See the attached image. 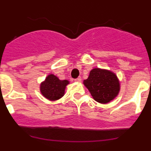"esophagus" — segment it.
Returning a JSON list of instances; mask_svg holds the SVG:
<instances>
[{
  "instance_id": "obj_1",
  "label": "esophagus",
  "mask_w": 151,
  "mask_h": 151,
  "mask_svg": "<svg viewBox=\"0 0 151 151\" xmlns=\"http://www.w3.org/2000/svg\"><path fill=\"white\" fill-rule=\"evenodd\" d=\"M81 81H82V78H81V77H78V78H77L75 79V82H81Z\"/></svg>"
}]
</instances>
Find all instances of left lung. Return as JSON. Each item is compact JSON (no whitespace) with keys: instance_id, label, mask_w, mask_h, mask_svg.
Instances as JSON below:
<instances>
[{"instance_id":"1","label":"left lung","mask_w":151,"mask_h":151,"mask_svg":"<svg viewBox=\"0 0 151 151\" xmlns=\"http://www.w3.org/2000/svg\"><path fill=\"white\" fill-rule=\"evenodd\" d=\"M92 97L101 104H107L118 95L119 82L116 76L111 71L98 68L90 72L88 78L84 81Z\"/></svg>"}]
</instances>
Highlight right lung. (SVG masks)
I'll return each mask as SVG.
<instances>
[{
  "mask_svg": "<svg viewBox=\"0 0 151 151\" xmlns=\"http://www.w3.org/2000/svg\"><path fill=\"white\" fill-rule=\"evenodd\" d=\"M69 84L67 80H60L54 75L50 74L41 84L40 90L41 94L47 99L56 101L64 95L66 86Z\"/></svg>",
  "mask_w": 151,
  "mask_h": 151,
  "instance_id": "add662e5",
  "label": "right lung"
}]
</instances>
